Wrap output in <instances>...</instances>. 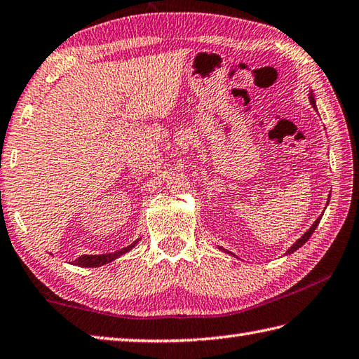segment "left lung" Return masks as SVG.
<instances>
[{"instance_id": "obj_1", "label": "left lung", "mask_w": 359, "mask_h": 359, "mask_svg": "<svg viewBox=\"0 0 359 359\" xmlns=\"http://www.w3.org/2000/svg\"><path fill=\"white\" fill-rule=\"evenodd\" d=\"M309 100H311V104H313V106L316 107V101H314V97H313V95H311V97H309ZM320 219H322V217H319V219H317V220H316V222L313 223V226H311V228L308 229V231H306L305 234H303V236H302V238H300L299 241H297V242L294 243V245H292V247H290V248L287 250V253H289V255H290V253H294V252H295V250H299V248H300V247L303 245V243H305V242H306V241H308V239L311 238V236H313V233H314V229L317 228V225H319V222H320Z\"/></svg>"}]
</instances>
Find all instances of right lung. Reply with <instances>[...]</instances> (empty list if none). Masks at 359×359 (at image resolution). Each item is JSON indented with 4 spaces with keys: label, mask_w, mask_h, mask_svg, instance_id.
Masks as SVG:
<instances>
[{
    "label": "right lung",
    "mask_w": 359,
    "mask_h": 359,
    "mask_svg": "<svg viewBox=\"0 0 359 359\" xmlns=\"http://www.w3.org/2000/svg\"><path fill=\"white\" fill-rule=\"evenodd\" d=\"M136 243H137V241L133 242L131 245H128V247H125V248L118 250V252H116V253H107V255H83V256H79L78 259H74L73 264H74V266H79V267H100V266H104V264L114 261V259L118 258V256H121V255L126 253V252H130V250H131L134 245H136Z\"/></svg>",
    "instance_id": "obj_1"
}]
</instances>
